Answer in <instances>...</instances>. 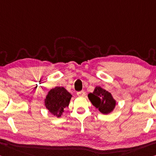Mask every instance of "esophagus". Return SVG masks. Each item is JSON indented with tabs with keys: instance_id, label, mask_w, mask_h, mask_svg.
<instances>
[{
	"instance_id": "esophagus-1",
	"label": "esophagus",
	"mask_w": 156,
	"mask_h": 156,
	"mask_svg": "<svg viewBox=\"0 0 156 156\" xmlns=\"http://www.w3.org/2000/svg\"><path fill=\"white\" fill-rule=\"evenodd\" d=\"M77 95L80 97H83V96H85V92L84 91H78L77 92Z\"/></svg>"
}]
</instances>
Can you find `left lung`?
Masks as SVG:
<instances>
[{"instance_id": "obj_1", "label": "left lung", "mask_w": 156, "mask_h": 156, "mask_svg": "<svg viewBox=\"0 0 156 156\" xmlns=\"http://www.w3.org/2000/svg\"><path fill=\"white\" fill-rule=\"evenodd\" d=\"M88 98L92 105L105 115L110 113L115 108L116 101L111 93L98 86H96L92 93L89 94Z\"/></svg>"}]
</instances>
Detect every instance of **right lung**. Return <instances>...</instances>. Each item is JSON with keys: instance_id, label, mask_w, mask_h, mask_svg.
Here are the masks:
<instances>
[{"instance_id": "obj_1", "label": "right lung", "mask_w": 156, "mask_h": 156, "mask_svg": "<svg viewBox=\"0 0 156 156\" xmlns=\"http://www.w3.org/2000/svg\"><path fill=\"white\" fill-rule=\"evenodd\" d=\"M72 95L63 87L51 89L44 99V105L52 115L60 117L64 108L68 107Z\"/></svg>"}]
</instances>
